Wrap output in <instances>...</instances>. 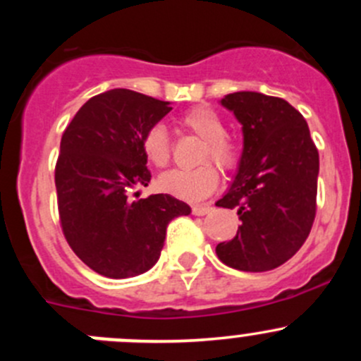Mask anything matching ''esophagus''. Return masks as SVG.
I'll return each instance as SVG.
<instances>
[{"mask_svg": "<svg viewBox=\"0 0 361 361\" xmlns=\"http://www.w3.org/2000/svg\"><path fill=\"white\" fill-rule=\"evenodd\" d=\"M211 209H213V207H211L209 204H197V206L192 207V213H194L195 216H204V214L209 213Z\"/></svg>", "mask_w": 361, "mask_h": 361, "instance_id": "1", "label": "esophagus"}]
</instances>
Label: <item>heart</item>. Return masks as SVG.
Masks as SVG:
<instances>
[{
  "label": "heart",
  "mask_w": 361,
  "mask_h": 361,
  "mask_svg": "<svg viewBox=\"0 0 361 361\" xmlns=\"http://www.w3.org/2000/svg\"><path fill=\"white\" fill-rule=\"evenodd\" d=\"M180 123L188 133L202 140L199 162L194 169H173L160 178L159 185L164 192L183 201H201L214 192L220 181V173L207 160H213L220 169L232 171L239 164L241 148L238 141L225 134V122L213 108L195 106L180 116ZM145 157L155 167H166L171 160V140L166 127L155 123L145 133Z\"/></svg>",
  "instance_id": "obj_1"
}]
</instances>
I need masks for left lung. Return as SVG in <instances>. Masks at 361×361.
<instances>
[{"label": "left lung", "instance_id": "obj_1", "mask_svg": "<svg viewBox=\"0 0 361 361\" xmlns=\"http://www.w3.org/2000/svg\"><path fill=\"white\" fill-rule=\"evenodd\" d=\"M243 126L239 171L216 206L241 225L216 255L238 271H272L293 257L316 216L319 155L300 111L281 97L234 92L221 99Z\"/></svg>", "mask_w": 361, "mask_h": 361}]
</instances>
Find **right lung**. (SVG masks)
<instances>
[{"label":"right lung","mask_w":361,"mask_h":361,"mask_svg":"<svg viewBox=\"0 0 361 361\" xmlns=\"http://www.w3.org/2000/svg\"><path fill=\"white\" fill-rule=\"evenodd\" d=\"M173 108L167 101L113 89L90 97L61 137L56 164L63 234L76 257L97 274H143L162 251L173 218L188 204L167 194L137 199L150 183L145 133Z\"/></svg>","instance_id":"right-lung-1"}]
</instances>
